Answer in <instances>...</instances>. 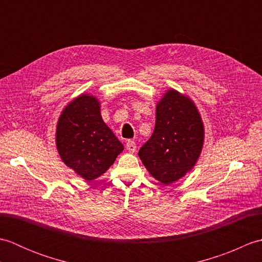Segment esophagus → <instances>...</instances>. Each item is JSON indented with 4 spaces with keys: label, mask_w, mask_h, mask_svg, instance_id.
<instances>
[{
    "label": "esophagus",
    "mask_w": 262,
    "mask_h": 262,
    "mask_svg": "<svg viewBox=\"0 0 262 262\" xmlns=\"http://www.w3.org/2000/svg\"><path fill=\"white\" fill-rule=\"evenodd\" d=\"M126 149L128 152L134 153L136 151V143L134 141H127L126 142Z\"/></svg>",
    "instance_id": "esophagus-1"
}]
</instances>
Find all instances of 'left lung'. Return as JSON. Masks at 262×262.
Wrapping results in <instances>:
<instances>
[{"instance_id": "8db88e82", "label": "left lung", "mask_w": 262, "mask_h": 262, "mask_svg": "<svg viewBox=\"0 0 262 262\" xmlns=\"http://www.w3.org/2000/svg\"><path fill=\"white\" fill-rule=\"evenodd\" d=\"M203 142L204 127L194 104L170 90L157 105L154 132L138 155L155 179L170 185L192 169Z\"/></svg>"}]
</instances>
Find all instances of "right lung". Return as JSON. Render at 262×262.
I'll return each mask as SVG.
<instances>
[{
	"label": "right lung",
	"mask_w": 262,
	"mask_h": 262,
	"mask_svg": "<svg viewBox=\"0 0 262 262\" xmlns=\"http://www.w3.org/2000/svg\"><path fill=\"white\" fill-rule=\"evenodd\" d=\"M56 145L63 162L88 181L104 173L124 148L103 122L98 100L86 94L60 115Z\"/></svg>",
	"instance_id": "right-lung-1"
}]
</instances>
